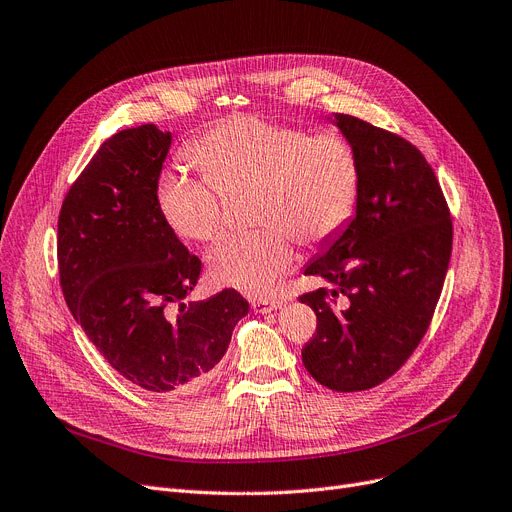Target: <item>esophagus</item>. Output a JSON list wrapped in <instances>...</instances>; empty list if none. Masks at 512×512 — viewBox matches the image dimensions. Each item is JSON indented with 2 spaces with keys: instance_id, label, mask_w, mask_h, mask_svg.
<instances>
[{
  "instance_id": "34e87169",
  "label": "esophagus",
  "mask_w": 512,
  "mask_h": 512,
  "mask_svg": "<svg viewBox=\"0 0 512 512\" xmlns=\"http://www.w3.org/2000/svg\"><path fill=\"white\" fill-rule=\"evenodd\" d=\"M252 308L258 314H266V312H273V310L281 308V302L279 300H254Z\"/></svg>"
}]
</instances>
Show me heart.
Listing matches in <instances>:
<instances>
[{
  "mask_svg": "<svg viewBox=\"0 0 512 512\" xmlns=\"http://www.w3.org/2000/svg\"><path fill=\"white\" fill-rule=\"evenodd\" d=\"M202 173L166 168L158 210L179 237L212 241L223 229V193L254 185L260 229L225 235L208 252L210 277L248 296H264L296 260L294 237L321 243L354 212L360 166L339 135H308L260 116H233L191 145Z\"/></svg>",
  "mask_w": 512,
  "mask_h": 512,
  "instance_id": "b5f03b06",
  "label": "heart"
}]
</instances>
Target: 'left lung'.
<instances>
[{
	"label": "left lung",
	"mask_w": 512,
	"mask_h": 512,
	"mask_svg": "<svg viewBox=\"0 0 512 512\" xmlns=\"http://www.w3.org/2000/svg\"><path fill=\"white\" fill-rule=\"evenodd\" d=\"M327 118L356 152L360 185L354 216L304 269L333 289L300 298L316 314L302 362L321 385L362 392L392 377L423 339L448 271L452 221L415 145L356 116ZM329 293L347 300L335 309Z\"/></svg>",
	"instance_id": "obj_1"
}]
</instances>
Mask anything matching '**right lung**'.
<instances>
[{
	"mask_svg": "<svg viewBox=\"0 0 512 512\" xmlns=\"http://www.w3.org/2000/svg\"><path fill=\"white\" fill-rule=\"evenodd\" d=\"M173 133L156 125L106 139L58 218L64 300L110 367L152 394L202 387L250 304L235 289L187 300L202 271L158 210Z\"/></svg>",
	"mask_w": 512,
	"mask_h": 512,
	"instance_id": "right-lung-1",
	"label": "right lung"
}]
</instances>
